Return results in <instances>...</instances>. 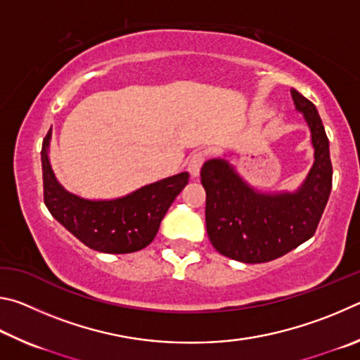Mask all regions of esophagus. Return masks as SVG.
<instances>
[{
	"mask_svg": "<svg viewBox=\"0 0 360 360\" xmlns=\"http://www.w3.org/2000/svg\"><path fill=\"white\" fill-rule=\"evenodd\" d=\"M204 161H205V153H202V151H198V153H194L190 158V161H188V170H190V174H191V176H194V179L199 176L200 167H202Z\"/></svg>",
	"mask_w": 360,
	"mask_h": 360,
	"instance_id": "34e87169",
	"label": "esophagus"
}]
</instances>
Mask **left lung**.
Masks as SVG:
<instances>
[{
	"instance_id": "left-lung-1",
	"label": "left lung",
	"mask_w": 360,
	"mask_h": 360,
	"mask_svg": "<svg viewBox=\"0 0 360 360\" xmlns=\"http://www.w3.org/2000/svg\"><path fill=\"white\" fill-rule=\"evenodd\" d=\"M294 105L311 132L314 161L295 191L264 193L251 186L224 158L200 169L207 194L205 224L213 247L245 264L274 261L311 238L332 190L329 139L316 107L297 90Z\"/></svg>"
}]
</instances>
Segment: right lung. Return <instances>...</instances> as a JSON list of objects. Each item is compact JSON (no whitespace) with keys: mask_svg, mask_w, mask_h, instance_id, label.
<instances>
[{"mask_svg":"<svg viewBox=\"0 0 360 360\" xmlns=\"http://www.w3.org/2000/svg\"><path fill=\"white\" fill-rule=\"evenodd\" d=\"M52 128L42 142L44 202L49 212L74 237L99 253H134L153 240L164 215L188 185L190 174L181 172L117 199H85L69 193L56 180L49 148Z\"/></svg>","mask_w":360,"mask_h":360,"instance_id":"right-lung-1","label":"right lung"}]
</instances>
